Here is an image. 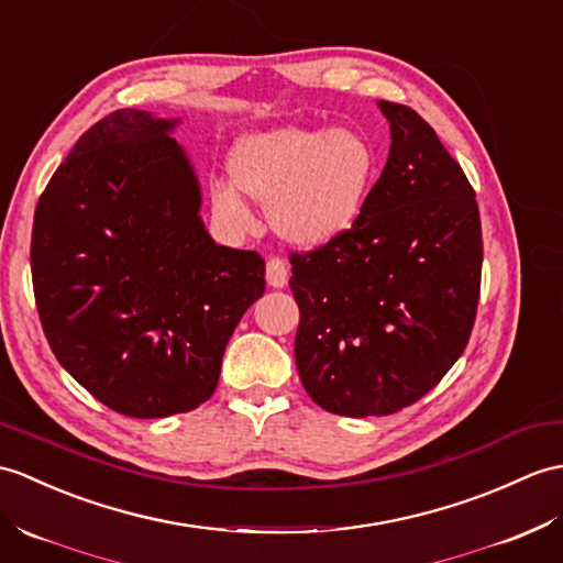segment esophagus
Returning a JSON list of instances; mask_svg holds the SVG:
<instances>
[{
	"label": "esophagus",
	"instance_id": "34e87169",
	"mask_svg": "<svg viewBox=\"0 0 563 563\" xmlns=\"http://www.w3.org/2000/svg\"><path fill=\"white\" fill-rule=\"evenodd\" d=\"M266 280L271 287H285L287 285V264L283 258L273 256L266 264Z\"/></svg>",
	"mask_w": 563,
	"mask_h": 563
}]
</instances>
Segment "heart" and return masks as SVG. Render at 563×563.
Instances as JSON below:
<instances>
[{
    "instance_id": "obj_1",
    "label": "heart",
    "mask_w": 563,
    "mask_h": 563,
    "mask_svg": "<svg viewBox=\"0 0 563 563\" xmlns=\"http://www.w3.org/2000/svg\"><path fill=\"white\" fill-rule=\"evenodd\" d=\"M230 181H216L211 203L234 228L252 225L254 201L283 240L323 246L357 225L378 177V155L357 129L280 126L238 143Z\"/></svg>"
}]
</instances>
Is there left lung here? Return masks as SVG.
<instances>
[{"mask_svg":"<svg viewBox=\"0 0 563 563\" xmlns=\"http://www.w3.org/2000/svg\"><path fill=\"white\" fill-rule=\"evenodd\" d=\"M378 110L390 148L357 225L290 254L297 372L343 417L394 415L429 394L463 355L479 299L473 187L420 114L388 100Z\"/></svg>","mask_w":563,"mask_h":563,"instance_id":"obj_1","label":"left lung"}]
</instances>
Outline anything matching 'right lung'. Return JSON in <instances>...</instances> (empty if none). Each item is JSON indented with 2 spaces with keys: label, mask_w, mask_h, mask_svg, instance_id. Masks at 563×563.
<instances>
[{
  "label": "right lung",
  "mask_w": 563,
  "mask_h": 563,
  "mask_svg": "<svg viewBox=\"0 0 563 563\" xmlns=\"http://www.w3.org/2000/svg\"><path fill=\"white\" fill-rule=\"evenodd\" d=\"M179 120L117 110L76 141L35 208V305L59 364L110 410L153 420L213 396L266 290L256 252L203 228Z\"/></svg>",
  "instance_id": "obj_1"
}]
</instances>
